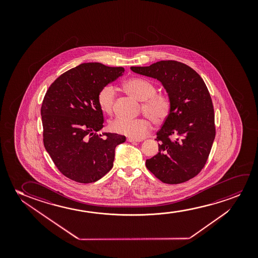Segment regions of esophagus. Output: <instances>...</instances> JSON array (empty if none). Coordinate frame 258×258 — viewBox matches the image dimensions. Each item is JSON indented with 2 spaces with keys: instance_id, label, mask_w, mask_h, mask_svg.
Returning <instances> with one entry per match:
<instances>
[{
  "instance_id": "1",
  "label": "esophagus",
  "mask_w": 258,
  "mask_h": 258,
  "mask_svg": "<svg viewBox=\"0 0 258 258\" xmlns=\"http://www.w3.org/2000/svg\"><path fill=\"white\" fill-rule=\"evenodd\" d=\"M127 141L131 142V143H136V142H141L142 140H139V139H135V138H127Z\"/></svg>"
}]
</instances>
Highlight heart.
I'll use <instances>...</instances> for the list:
<instances>
[{"instance_id":"heart-1","label":"heart","mask_w":258,"mask_h":258,"mask_svg":"<svg viewBox=\"0 0 258 258\" xmlns=\"http://www.w3.org/2000/svg\"><path fill=\"white\" fill-rule=\"evenodd\" d=\"M124 90L128 95L143 101L141 111L145 116L155 125H160L169 117L172 110V102L169 97L157 93L155 85L143 78H131L124 83ZM115 99V90L112 85H106L99 90L97 101L103 113L111 114L113 112ZM146 118L128 120L117 117L109 124L110 131L117 134L124 135L135 139L145 138L152 130V122Z\"/></svg>"}]
</instances>
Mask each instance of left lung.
Masks as SVG:
<instances>
[{
  "instance_id": "obj_1",
  "label": "left lung",
  "mask_w": 258,
  "mask_h": 258,
  "mask_svg": "<svg viewBox=\"0 0 258 258\" xmlns=\"http://www.w3.org/2000/svg\"><path fill=\"white\" fill-rule=\"evenodd\" d=\"M131 69L161 82L172 102L169 117L157 132L159 152L146 160V167L164 183L190 180L205 167L215 138V115L207 86L192 68L177 60Z\"/></svg>"
}]
</instances>
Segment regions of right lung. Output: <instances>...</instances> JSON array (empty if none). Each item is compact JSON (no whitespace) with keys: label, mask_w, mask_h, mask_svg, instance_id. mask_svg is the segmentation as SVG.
Masks as SVG:
<instances>
[{"label":"right lung","mask_w":258,"mask_h":258,"mask_svg":"<svg viewBox=\"0 0 258 258\" xmlns=\"http://www.w3.org/2000/svg\"><path fill=\"white\" fill-rule=\"evenodd\" d=\"M123 73L122 67L82 63L60 75L46 91L40 111L44 146L69 179L91 183L112 169L115 147L126 138L97 133L104 123L97 96Z\"/></svg>","instance_id":"add662e5"}]
</instances>
